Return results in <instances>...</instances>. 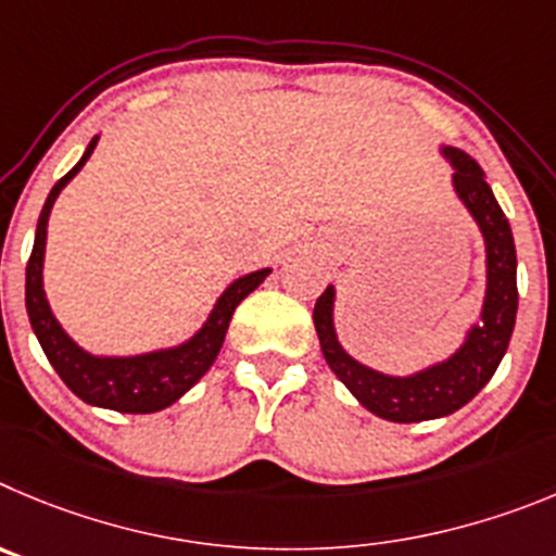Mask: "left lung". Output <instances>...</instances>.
<instances>
[{"instance_id": "left-lung-1", "label": "left lung", "mask_w": 556, "mask_h": 556, "mask_svg": "<svg viewBox=\"0 0 556 556\" xmlns=\"http://www.w3.org/2000/svg\"><path fill=\"white\" fill-rule=\"evenodd\" d=\"M454 166V191L463 199L488 247V293H484L482 324L473 327L459 346L457 354L446 363L432 365L427 371L413 377H388L371 371L368 365L349 357L338 343L332 324L334 288L324 290L313 309V321L321 340L324 359L334 377L346 384L365 409L396 424L429 421L443 418L454 409L465 407L479 390L490 382L509 346V334L518 313V282H515V241L504 210L484 182V172L471 154L459 149H443Z\"/></svg>"}]
</instances>
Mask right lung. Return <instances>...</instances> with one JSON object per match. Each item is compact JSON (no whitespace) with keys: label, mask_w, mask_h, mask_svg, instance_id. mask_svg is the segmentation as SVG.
Returning <instances> with one entry per match:
<instances>
[{"label":"right lung","mask_w":556,"mask_h":556,"mask_svg":"<svg viewBox=\"0 0 556 556\" xmlns=\"http://www.w3.org/2000/svg\"><path fill=\"white\" fill-rule=\"evenodd\" d=\"M97 141L99 138H93L88 143L83 160L66 177L58 179V185L43 202L38 229H35L33 254L27 260V315L35 329V338L41 343L43 354L58 371V377L83 402L93 404V407L116 409V413H157V409L177 402L182 393H188L207 374L210 365L216 363L235 307L268 277V268L235 279L222 293L204 327L182 346L138 354V357H93V354L83 352L54 321L52 309H49L47 293H43V249H47V222L54 199L66 188L68 179L85 166V160L91 157Z\"/></svg>","instance_id":"add662e5"}]
</instances>
